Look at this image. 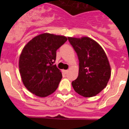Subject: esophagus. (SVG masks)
<instances>
[{
	"mask_svg": "<svg viewBox=\"0 0 129 129\" xmlns=\"http://www.w3.org/2000/svg\"><path fill=\"white\" fill-rule=\"evenodd\" d=\"M68 70H63V72L64 73V74H67V73H68Z\"/></svg>",
	"mask_w": 129,
	"mask_h": 129,
	"instance_id": "obj_1",
	"label": "esophagus"
}]
</instances>
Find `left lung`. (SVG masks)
I'll return each mask as SVG.
<instances>
[{
  "mask_svg": "<svg viewBox=\"0 0 129 129\" xmlns=\"http://www.w3.org/2000/svg\"><path fill=\"white\" fill-rule=\"evenodd\" d=\"M68 39L79 61L78 77L72 82L73 88L83 97L95 96L106 87L111 75L107 55L100 44L89 37Z\"/></svg>",
  "mask_w": 129,
  "mask_h": 129,
  "instance_id": "left-lung-1",
  "label": "left lung"
}]
</instances>
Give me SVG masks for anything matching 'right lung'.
Masks as SVG:
<instances>
[{"mask_svg": "<svg viewBox=\"0 0 129 129\" xmlns=\"http://www.w3.org/2000/svg\"><path fill=\"white\" fill-rule=\"evenodd\" d=\"M67 41L64 36L45 33L24 47L19 57V72L23 84L32 94L46 97L56 90L62 74L53 63L57 50Z\"/></svg>", "mask_w": 129, "mask_h": 129, "instance_id": "add662e5", "label": "right lung"}]
</instances>
